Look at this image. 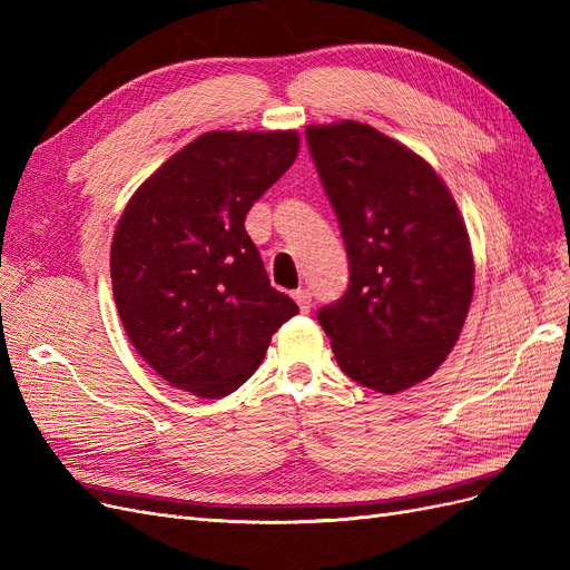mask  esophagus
<instances>
[{
    "instance_id": "1",
    "label": "esophagus",
    "mask_w": 570,
    "mask_h": 570,
    "mask_svg": "<svg viewBox=\"0 0 570 570\" xmlns=\"http://www.w3.org/2000/svg\"><path fill=\"white\" fill-rule=\"evenodd\" d=\"M292 297H295V302L299 304V308H302L304 314L312 312V292H308V289H295V292H292Z\"/></svg>"
}]
</instances>
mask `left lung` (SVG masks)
I'll return each mask as SVG.
<instances>
[{
	"label": "left lung",
	"instance_id": "obj_1",
	"mask_svg": "<svg viewBox=\"0 0 570 570\" xmlns=\"http://www.w3.org/2000/svg\"><path fill=\"white\" fill-rule=\"evenodd\" d=\"M306 145L350 258L347 289L316 318L352 381L413 387L452 352L473 299L456 202L419 154L366 124L308 126Z\"/></svg>",
	"mask_w": 570,
	"mask_h": 570
}]
</instances>
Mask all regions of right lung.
<instances>
[{
	"label": "right lung",
	"instance_id": "1",
	"mask_svg": "<svg viewBox=\"0 0 570 570\" xmlns=\"http://www.w3.org/2000/svg\"><path fill=\"white\" fill-rule=\"evenodd\" d=\"M297 132H204L128 202L111 245L118 316L166 383L218 400L247 383L299 314L271 287L245 230L252 204L297 159Z\"/></svg>",
	"mask_w": 570,
	"mask_h": 570
}]
</instances>
